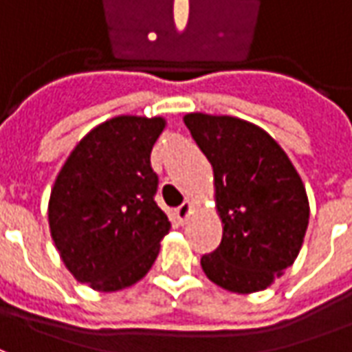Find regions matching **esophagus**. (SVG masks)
<instances>
[{
	"instance_id": "esophagus-1",
	"label": "esophagus",
	"mask_w": 352,
	"mask_h": 352,
	"mask_svg": "<svg viewBox=\"0 0 352 352\" xmlns=\"http://www.w3.org/2000/svg\"><path fill=\"white\" fill-rule=\"evenodd\" d=\"M190 213H192V204H190V201H184L183 206L177 207L175 213H173V214H175V219H177V222H179V224H184V222L188 221Z\"/></svg>"
}]
</instances>
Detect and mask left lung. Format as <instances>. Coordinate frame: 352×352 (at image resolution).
Wrapping results in <instances>:
<instances>
[{"mask_svg": "<svg viewBox=\"0 0 352 352\" xmlns=\"http://www.w3.org/2000/svg\"><path fill=\"white\" fill-rule=\"evenodd\" d=\"M183 120L213 166L222 221L221 245L201 256V267L230 292L264 290L302 249L309 222L302 179L279 143L254 124L206 113Z\"/></svg>", "mask_w": 352, "mask_h": 352, "instance_id": "obj_1", "label": "left lung"}]
</instances>
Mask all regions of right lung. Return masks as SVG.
<instances>
[{"instance_id": "right-lung-1", "label": "right lung", "mask_w": 352, "mask_h": 352, "mask_svg": "<svg viewBox=\"0 0 352 352\" xmlns=\"http://www.w3.org/2000/svg\"><path fill=\"white\" fill-rule=\"evenodd\" d=\"M162 116L120 115L80 139L49 199V226L65 267L94 290L116 292L153 267L171 224L154 201L151 151Z\"/></svg>"}]
</instances>
